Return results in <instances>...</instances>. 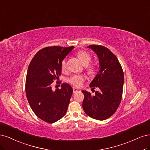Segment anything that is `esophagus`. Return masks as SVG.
Masks as SVG:
<instances>
[{"label":"esophagus","instance_id":"esophagus-1","mask_svg":"<svg viewBox=\"0 0 150 150\" xmlns=\"http://www.w3.org/2000/svg\"><path fill=\"white\" fill-rule=\"evenodd\" d=\"M80 90L79 89H77L76 88H75V87H73V91L74 93H76V92H78V91H80Z\"/></svg>","mask_w":150,"mask_h":150}]
</instances>
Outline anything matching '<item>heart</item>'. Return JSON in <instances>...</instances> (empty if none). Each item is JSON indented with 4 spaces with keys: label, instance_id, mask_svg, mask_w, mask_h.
<instances>
[{
    "label": "heart",
    "instance_id": "b5f03b06",
    "mask_svg": "<svg viewBox=\"0 0 150 150\" xmlns=\"http://www.w3.org/2000/svg\"><path fill=\"white\" fill-rule=\"evenodd\" d=\"M77 57L80 60L81 63L84 66H86L89 64L91 62V58L88 53L85 51H80L77 53ZM61 69L62 71H65L67 70V62L66 59H64L61 62ZM87 70L90 74H93L95 72V67L91 65H90ZM86 79V76L83 75H73L68 79V81L71 85H73L76 87H79L81 86L83 82Z\"/></svg>",
    "mask_w": 150,
    "mask_h": 150
}]
</instances>
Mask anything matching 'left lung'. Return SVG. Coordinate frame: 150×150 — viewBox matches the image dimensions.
Wrapping results in <instances>:
<instances>
[{"label": "left lung", "mask_w": 150, "mask_h": 150, "mask_svg": "<svg viewBox=\"0 0 150 150\" xmlns=\"http://www.w3.org/2000/svg\"><path fill=\"white\" fill-rule=\"evenodd\" d=\"M93 50L99 59V71L90 84V87H98L100 91L91 95L82 90L84 99L82 107L90 117L104 120L117 111L122 98L124 74L120 62L108 48L102 45L87 47Z\"/></svg>", "instance_id": "8db88e82"}]
</instances>
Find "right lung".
I'll return each instance as SVG.
<instances>
[{"mask_svg": "<svg viewBox=\"0 0 150 150\" xmlns=\"http://www.w3.org/2000/svg\"><path fill=\"white\" fill-rule=\"evenodd\" d=\"M74 48H43L33 57L28 67L25 93L28 103L37 117L49 123L61 119L68 108L73 93L71 86L62 83L60 89L53 91L52 84L59 79L61 62Z\"/></svg>", "mask_w": 150, "mask_h": 150, "instance_id": "1", "label": "right lung"}]
</instances>
